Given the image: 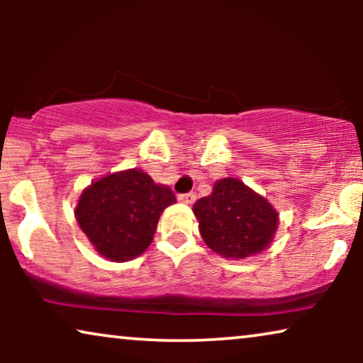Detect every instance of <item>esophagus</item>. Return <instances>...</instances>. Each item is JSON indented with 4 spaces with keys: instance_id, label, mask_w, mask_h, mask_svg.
<instances>
[{
    "instance_id": "esophagus-1",
    "label": "esophagus",
    "mask_w": 363,
    "mask_h": 363,
    "mask_svg": "<svg viewBox=\"0 0 363 363\" xmlns=\"http://www.w3.org/2000/svg\"><path fill=\"white\" fill-rule=\"evenodd\" d=\"M196 200V195L193 191L190 193H183V195H178V201L180 203H185V205H193Z\"/></svg>"
}]
</instances>
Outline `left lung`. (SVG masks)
Listing matches in <instances>:
<instances>
[{
    "label": "left lung",
    "instance_id": "obj_1",
    "mask_svg": "<svg viewBox=\"0 0 363 363\" xmlns=\"http://www.w3.org/2000/svg\"><path fill=\"white\" fill-rule=\"evenodd\" d=\"M193 213L208 247L231 259L261 252L277 228L276 210L236 178L216 182L211 195L193 205Z\"/></svg>",
    "mask_w": 363,
    "mask_h": 363
}]
</instances>
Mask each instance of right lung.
<instances>
[{"label": "right lung", "mask_w": 363, "mask_h": 363, "mask_svg": "<svg viewBox=\"0 0 363 363\" xmlns=\"http://www.w3.org/2000/svg\"><path fill=\"white\" fill-rule=\"evenodd\" d=\"M173 203L170 188L133 168L94 182L79 198L76 218L104 257L128 261L150 246L158 218Z\"/></svg>", "instance_id": "right-lung-1"}]
</instances>
